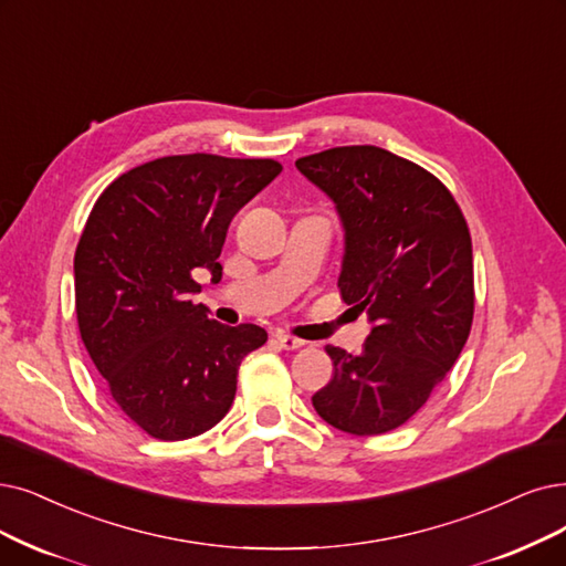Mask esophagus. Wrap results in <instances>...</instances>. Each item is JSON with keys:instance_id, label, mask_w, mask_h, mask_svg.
<instances>
[{"instance_id": "obj_1", "label": "esophagus", "mask_w": 566, "mask_h": 566, "mask_svg": "<svg viewBox=\"0 0 566 566\" xmlns=\"http://www.w3.org/2000/svg\"><path fill=\"white\" fill-rule=\"evenodd\" d=\"M274 338H276V344H279L283 350H297V348L304 346L302 338H295V336H290V334H285V332H276Z\"/></svg>"}]
</instances>
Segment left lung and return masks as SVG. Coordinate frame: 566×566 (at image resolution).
Listing matches in <instances>:
<instances>
[{
  "mask_svg": "<svg viewBox=\"0 0 566 566\" xmlns=\"http://www.w3.org/2000/svg\"><path fill=\"white\" fill-rule=\"evenodd\" d=\"M295 167L334 201L344 228L338 287L371 323L359 355L327 346L334 376L313 406L342 432H390L420 409L467 344V220L437 176L386 148H329Z\"/></svg>",
  "mask_w": 566,
  "mask_h": 566,
  "instance_id": "1",
  "label": "left lung"
}]
</instances>
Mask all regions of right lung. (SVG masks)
I'll use <instances>...</instances> for the list:
<instances>
[{
  "mask_svg": "<svg viewBox=\"0 0 566 566\" xmlns=\"http://www.w3.org/2000/svg\"><path fill=\"white\" fill-rule=\"evenodd\" d=\"M274 160L207 153L134 167L99 195L74 255L81 338L123 413L163 441H184L230 411L258 325L211 318L197 271L218 262L232 218L281 174Z\"/></svg>",
  "mask_w": 566,
  "mask_h": 566,
  "instance_id": "obj_1",
  "label": "right lung"
}]
</instances>
